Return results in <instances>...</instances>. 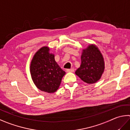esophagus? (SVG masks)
Masks as SVG:
<instances>
[{"label":"esophagus","mask_w":130,"mask_h":130,"mask_svg":"<svg viewBox=\"0 0 130 130\" xmlns=\"http://www.w3.org/2000/svg\"><path fill=\"white\" fill-rule=\"evenodd\" d=\"M74 71V69H67V72H73Z\"/></svg>","instance_id":"34e87169"}]
</instances>
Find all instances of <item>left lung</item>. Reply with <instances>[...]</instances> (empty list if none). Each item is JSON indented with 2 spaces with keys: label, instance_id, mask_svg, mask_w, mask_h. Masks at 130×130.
I'll use <instances>...</instances> for the list:
<instances>
[{
  "label": "left lung",
  "instance_id": "obj_1",
  "mask_svg": "<svg viewBox=\"0 0 130 130\" xmlns=\"http://www.w3.org/2000/svg\"><path fill=\"white\" fill-rule=\"evenodd\" d=\"M104 69L105 62L102 53L97 46L90 44L82 50L81 64L75 73L84 82L91 84L101 78Z\"/></svg>",
  "mask_w": 130,
  "mask_h": 130
}]
</instances>
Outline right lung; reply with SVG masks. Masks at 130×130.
I'll list each match as a JSON object with an SVG mask.
<instances>
[{"mask_svg":"<svg viewBox=\"0 0 130 130\" xmlns=\"http://www.w3.org/2000/svg\"><path fill=\"white\" fill-rule=\"evenodd\" d=\"M43 46L35 54L30 62V72L36 87L41 91L53 93L57 91L65 72L59 67L54 54Z\"/></svg>","mask_w":130,"mask_h":130,"instance_id":"1","label":"right lung"}]
</instances>
